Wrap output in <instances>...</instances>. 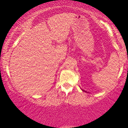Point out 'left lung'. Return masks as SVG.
I'll use <instances>...</instances> for the list:
<instances>
[{
  "mask_svg": "<svg viewBox=\"0 0 128 128\" xmlns=\"http://www.w3.org/2000/svg\"><path fill=\"white\" fill-rule=\"evenodd\" d=\"M83 91H84V90H83Z\"/></svg>",
  "mask_w": 128,
  "mask_h": 128,
  "instance_id": "left-lung-1",
  "label": "left lung"
}]
</instances>
